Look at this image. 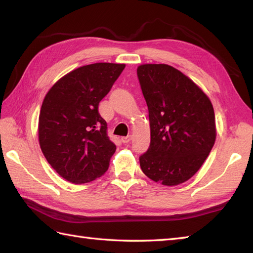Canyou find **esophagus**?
<instances>
[{
	"label": "esophagus",
	"instance_id": "1",
	"mask_svg": "<svg viewBox=\"0 0 253 253\" xmlns=\"http://www.w3.org/2000/svg\"><path fill=\"white\" fill-rule=\"evenodd\" d=\"M121 140L123 143H128L131 140V136H126V137H122Z\"/></svg>",
	"mask_w": 253,
	"mask_h": 253
}]
</instances>
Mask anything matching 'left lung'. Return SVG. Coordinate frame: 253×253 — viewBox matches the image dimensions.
I'll return each instance as SVG.
<instances>
[{
    "instance_id": "left-lung-1",
    "label": "left lung",
    "mask_w": 253,
    "mask_h": 253,
    "mask_svg": "<svg viewBox=\"0 0 253 253\" xmlns=\"http://www.w3.org/2000/svg\"><path fill=\"white\" fill-rule=\"evenodd\" d=\"M137 74L151 136L149 150L139 158L140 168L155 182L180 185L200 169L215 142L211 100L189 77L168 64H142Z\"/></svg>"
}]
</instances>
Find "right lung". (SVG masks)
<instances>
[{
	"mask_svg": "<svg viewBox=\"0 0 253 253\" xmlns=\"http://www.w3.org/2000/svg\"><path fill=\"white\" fill-rule=\"evenodd\" d=\"M125 64L94 63L69 72L45 94L38 137L46 161L73 184H85L109 169L116 146L98 111Z\"/></svg>",
	"mask_w": 253,
	"mask_h": 253,
	"instance_id": "obj_1",
	"label": "right lung"
}]
</instances>
